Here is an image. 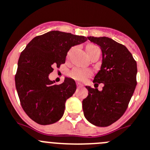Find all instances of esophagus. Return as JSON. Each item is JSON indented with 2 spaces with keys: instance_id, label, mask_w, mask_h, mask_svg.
<instances>
[{
  "instance_id": "34e87169",
  "label": "esophagus",
  "mask_w": 150,
  "mask_h": 150,
  "mask_svg": "<svg viewBox=\"0 0 150 150\" xmlns=\"http://www.w3.org/2000/svg\"><path fill=\"white\" fill-rule=\"evenodd\" d=\"M76 86H77V88H82V87H83V85L81 84V83H79V82H77V83H76Z\"/></svg>"
}]
</instances>
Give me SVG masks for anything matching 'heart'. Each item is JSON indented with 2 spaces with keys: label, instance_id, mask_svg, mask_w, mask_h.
<instances>
[{
  "label": "heart",
  "instance_id": "1",
  "mask_svg": "<svg viewBox=\"0 0 150 150\" xmlns=\"http://www.w3.org/2000/svg\"><path fill=\"white\" fill-rule=\"evenodd\" d=\"M98 47L94 45H88L86 47V52L88 56L91 54L96 49H98ZM91 75V71L87 69H79V68H74L70 73V76L73 79L78 81H83L87 79Z\"/></svg>",
  "mask_w": 150,
  "mask_h": 150
}]
</instances>
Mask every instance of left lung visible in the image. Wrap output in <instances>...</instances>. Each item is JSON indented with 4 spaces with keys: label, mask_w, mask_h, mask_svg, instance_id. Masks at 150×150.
I'll return each instance as SVG.
<instances>
[{
    "label": "left lung",
    "mask_w": 150,
    "mask_h": 150,
    "mask_svg": "<svg viewBox=\"0 0 150 150\" xmlns=\"http://www.w3.org/2000/svg\"><path fill=\"white\" fill-rule=\"evenodd\" d=\"M88 38L102 50L101 68L93 82L94 86L99 83L104 86L102 91L86 86L88 95L82 100V109L91 123L105 127L120 119L128 107L137 85V63L124 45L112 38Z\"/></svg>",
    "instance_id": "obj_1"
}]
</instances>
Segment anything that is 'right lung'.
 <instances>
[{
  "label": "right lung",
  "mask_w": 150,
  "mask_h": 150,
  "mask_svg": "<svg viewBox=\"0 0 150 150\" xmlns=\"http://www.w3.org/2000/svg\"><path fill=\"white\" fill-rule=\"evenodd\" d=\"M87 38L58 30L38 35L21 52L15 76L21 105L35 123L49 125L59 120L65 102L76 89V82L66 77L59 85L49 79L53 67L59 68L71 47Z\"/></svg>",
  "instance_id": "1"
}]
</instances>
